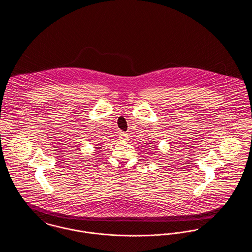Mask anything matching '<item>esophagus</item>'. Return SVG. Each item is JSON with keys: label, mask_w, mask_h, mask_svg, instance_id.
Masks as SVG:
<instances>
[{"label": "esophagus", "mask_w": 252, "mask_h": 252, "mask_svg": "<svg viewBox=\"0 0 252 252\" xmlns=\"http://www.w3.org/2000/svg\"><path fill=\"white\" fill-rule=\"evenodd\" d=\"M119 137H120L122 141H127V139H128V135L126 133H125V132H120Z\"/></svg>", "instance_id": "1"}]
</instances>
